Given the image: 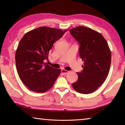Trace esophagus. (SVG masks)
<instances>
[{
    "instance_id": "obj_1",
    "label": "esophagus",
    "mask_w": 125,
    "mask_h": 125,
    "mask_svg": "<svg viewBox=\"0 0 125 125\" xmlns=\"http://www.w3.org/2000/svg\"><path fill=\"white\" fill-rule=\"evenodd\" d=\"M61 73H62L63 74H64V75H66V74H67L69 73V71L65 69H62L61 70Z\"/></svg>"
}]
</instances>
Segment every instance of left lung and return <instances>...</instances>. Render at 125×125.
<instances>
[{
	"instance_id": "1",
	"label": "left lung",
	"mask_w": 125,
	"mask_h": 125,
	"mask_svg": "<svg viewBox=\"0 0 125 125\" xmlns=\"http://www.w3.org/2000/svg\"><path fill=\"white\" fill-rule=\"evenodd\" d=\"M70 33L79 44V54L84 62L73 88L82 94L94 92L106 79L111 63V52L107 41L98 31L84 26L71 29Z\"/></svg>"
}]
</instances>
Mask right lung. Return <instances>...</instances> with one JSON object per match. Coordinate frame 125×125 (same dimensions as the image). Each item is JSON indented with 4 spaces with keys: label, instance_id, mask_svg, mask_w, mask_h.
Masks as SVG:
<instances>
[{
    "label": "right lung",
    "instance_id": "add662e5",
    "mask_svg": "<svg viewBox=\"0 0 125 125\" xmlns=\"http://www.w3.org/2000/svg\"><path fill=\"white\" fill-rule=\"evenodd\" d=\"M68 30L41 27L26 33L15 52V64L21 80L34 92L49 90L60 76L61 69L44 62L55 42Z\"/></svg>",
    "mask_w": 125,
    "mask_h": 125
}]
</instances>
